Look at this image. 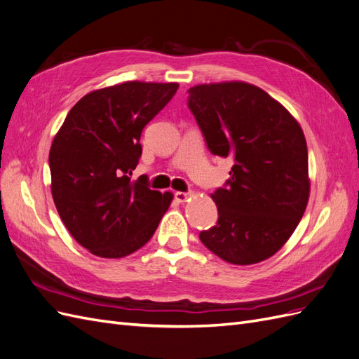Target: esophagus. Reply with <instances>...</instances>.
I'll use <instances>...</instances> for the list:
<instances>
[{"instance_id":"esophagus-1","label":"esophagus","mask_w":359,"mask_h":359,"mask_svg":"<svg viewBox=\"0 0 359 359\" xmlns=\"http://www.w3.org/2000/svg\"><path fill=\"white\" fill-rule=\"evenodd\" d=\"M191 194H193V193H190V191H189V193L177 191V193H175V201H177V202H186L189 198H191Z\"/></svg>"}]
</instances>
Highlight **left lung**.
Returning a JSON list of instances; mask_svg holds the SVG:
<instances>
[{
    "label": "left lung",
    "instance_id": "1",
    "mask_svg": "<svg viewBox=\"0 0 359 359\" xmlns=\"http://www.w3.org/2000/svg\"><path fill=\"white\" fill-rule=\"evenodd\" d=\"M189 107L211 153L233 160L227 187L211 194L219 220L201 241L229 264L262 262L286 244L307 208L302 128L268 93L240 81L191 86Z\"/></svg>",
    "mask_w": 359,
    "mask_h": 359
}]
</instances>
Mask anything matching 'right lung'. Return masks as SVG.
Instances as JSON below:
<instances>
[{"mask_svg":"<svg viewBox=\"0 0 359 359\" xmlns=\"http://www.w3.org/2000/svg\"><path fill=\"white\" fill-rule=\"evenodd\" d=\"M178 83L130 81L91 91L76 103L49 151L50 191L62 223L90 253L118 259L154 235L173 199L130 175L142 154L144 127Z\"/></svg>","mask_w":359,"mask_h":359,"instance_id":"right-lung-1","label":"right lung"}]
</instances>
